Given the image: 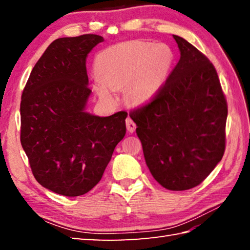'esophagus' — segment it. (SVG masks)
I'll list each match as a JSON object with an SVG mask.
<instances>
[{"label":"esophagus","mask_w":250,"mask_h":250,"mask_svg":"<svg viewBox=\"0 0 250 250\" xmlns=\"http://www.w3.org/2000/svg\"><path fill=\"white\" fill-rule=\"evenodd\" d=\"M125 125H126V130H128L129 133H133L135 131V128H137V125H135L133 120L129 117L126 118V120H125Z\"/></svg>","instance_id":"1"}]
</instances>
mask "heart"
Instances as JSON below:
<instances>
[{"mask_svg":"<svg viewBox=\"0 0 250 250\" xmlns=\"http://www.w3.org/2000/svg\"><path fill=\"white\" fill-rule=\"evenodd\" d=\"M173 55L168 46L131 41L104 49L95 61L94 90L101 101L115 104L125 87V99L142 105L154 98L170 73Z\"/></svg>","mask_w":250,"mask_h":250,"instance_id":"1","label":"heart"}]
</instances>
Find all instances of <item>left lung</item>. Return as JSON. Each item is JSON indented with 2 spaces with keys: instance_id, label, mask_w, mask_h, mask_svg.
Instances as JSON below:
<instances>
[{
  "instance_id": "obj_1",
  "label": "left lung",
  "mask_w": 250,
  "mask_h": 250,
  "mask_svg": "<svg viewBox=\"0 0 250 250\" xmlns=\"http://www.w3.org/2000/svg\"><path fill=\"white\" fill-rule=\"evenodd\" d=\"M180 61L150 104L130 112L152 176L171 191L201 184L225 152L227 103L205 55L173 35Z\"/></svg>"
}]
</instances>
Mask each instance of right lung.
<instances>
[{
    "label": "right lung",
    "instance_id": "add662e5",
    "mask_svg": "<svg viewBox=\"0 0 250 250\" xmlns=\"http://www.w3.org/2000/svg\"><path fill=\"white\" fill-rule=\"evenodd\" d=\"M104 37L55 40L34 66L21 101V143L39 183L64 196L98 184L125 134V111L87 112L86 58Z\"/></svg>",
    "mask_w": 250,
    "mask_h": 250
}]
</instances>
